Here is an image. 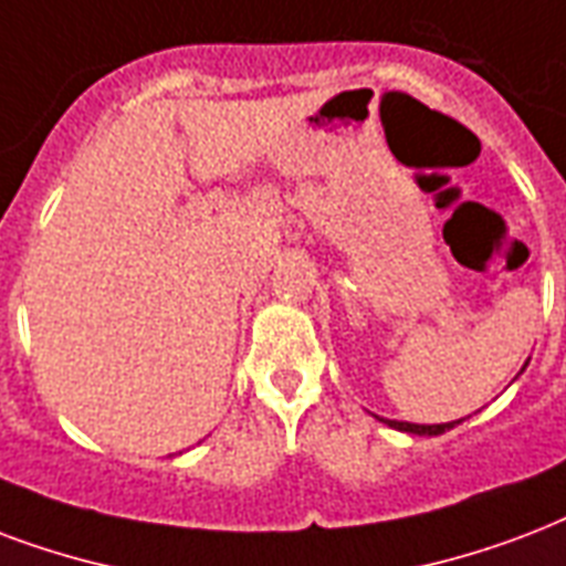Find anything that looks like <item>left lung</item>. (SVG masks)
Segmentation results:
<instances>
[{
	"mask_svg": "<svg viewBox=\"0 0 566 566\" xmlns=\"http://www.w3.org/2000/svg\"><path fill=\"white\" fill-rule=\"evenodd\" d=\"M528 365V361H525ZM523 365V370H525ZM379 421H386L388 427H395V430H403V433H412V437H439V433H446L451 427H457L460 421H448V424H412V421H391V418H379Z\"/></svg>",
	"mask_w": 566,
	"mask_h": 566,
	"instance_id": "8db88e82",
	"label": "left lung"
}]
</instances>
